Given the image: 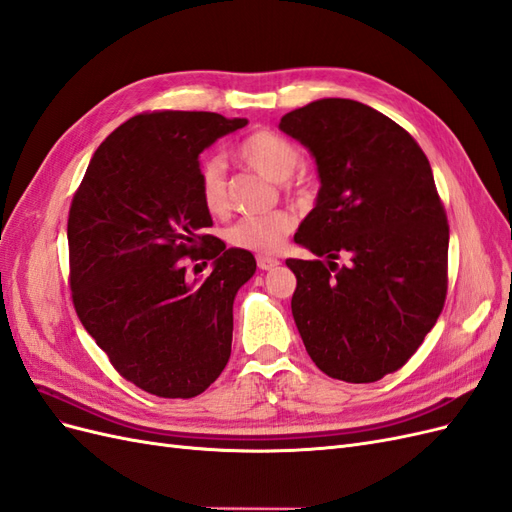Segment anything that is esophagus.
<instances>
[{"mask_svg": "<svg viewBox=\"0 0 512 512\" xmlns=\"http://www.w3.org/2000/svg\"><path fill=\"white\" fill-rule=\"evenodd\" d=\"M256 262H258V269H262V271H269V269L280 265V260L273 258V256H267V254H258Z\"/></svg>", "mask_w": 512, "mask_h": 512, "instance_id": "esophagus-1", "label": "esophagus"}]
</instances>
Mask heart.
Returning a JSON list of instances; mask_svg holds the SVG:
<instances>
[{
  "instance_id": "b5f03b06",
  "label": "heart",
  "mask_w": 512,
  "mask_h": 512,
  "mask_svg": "<svg viewBox=\"0 0 512 512\" xmlns=\"http://www.w3.org/2000/svg\"><path fill=\"white\" fill-rule=\"evenodd\" d=\"M235 156L250 168L258 170L271 181L282 183L286 194L303 198L312 192V177L307 173H297L301 164V149L290 138L271 132L256 130L245 136L237 145ZM198 198L207 213L224 215L228 209L226 194V177L220 160H203L198 166L196 175ZM294 226L292 215L286 211H271L262 215H247L228 230V243L239 247V250L271 254L280 250L284 239L290 235Z\"/></svg>"
}]
</instances>
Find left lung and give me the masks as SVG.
<instances>
[{
  "instance_id": "1",
  "label": "left lung",
  "mask_w": 512,
  "mask_h": 512,
  "mask_svg": "<svg viewBox=\"0 0 512 512\" xmlns=\"http://www.w3.org/2000/svg\"><path fill=\"white\" fill-rule=\"evenodd\" d=\"M280 128L312 151L320 177L294 241L324 260H286L294 322L324 374L376 382L408 363L446 301L448 222L429 160L356 100H316Z\"/></svg>"
}]
</instances>
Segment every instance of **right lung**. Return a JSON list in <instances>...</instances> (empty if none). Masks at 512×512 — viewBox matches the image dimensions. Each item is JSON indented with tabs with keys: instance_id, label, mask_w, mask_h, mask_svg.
Segmentation results:
<instances>
[{
	"instance_id": "add662e5",
	"label": "right lung",
	"mask_w": 512,
	"mask_h": 512,
	"mask_svg": "<svg viewBox=\"0 0 512 512\" xmlns=\"http://www.w3.org/2000/svg\"><path fill=\"white\" fill-rule=\"evenodd\" d=\"M247 119L141 113L106 136L68 215L72 303L119 376L151 395L190 399L230 359L232 303L256 271L247 250L205 235L198 156ZM183 257L214 260L190 281ZM195 268V269H196Z\"/></svg>"
}]
</instances>
